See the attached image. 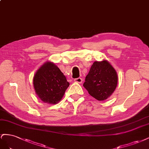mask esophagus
Instances as JSON below:
<instances>
[{"label":"esophagus","mask_w":149,"mask_h":149,"mask_svg":"<svg viewBox=\"0 0 149 149\" xmlns=\"http://www.w3.org/2000/svg\"><path fill=\"white\" fill-rule=\"evenodd\" d=\"M82 81H83V79H82V78H80V77L77 78V79H74V82H77V83L81 84V83L82 82Z\"/></svg>","instance_id":"obj_1"}]
</instances>
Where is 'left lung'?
<instances>
[{"instance_id": "left-lung-1", "label": "left lung", "mask_w": 149, "mask_h": 149, "mask_svg": "<svg viewBox=\"0 0 149 149\" xmlns=\"http://www.w3.org/2000/svg\"><path fill=\"white\" fill-rule=\"evenodd\" d=\"M116 70L107 60L95 61L92 65L83 86L97 100L108 99L117 86Z\"/></svg>"}]
</instances>
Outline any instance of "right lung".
<instances>
[{
	"label": "right lung",
	"instance_id": "obj_1",
	"mask_svg": "<svg viewBox=\"0 0 149 149\" xmlns=\"http://www.w3.org/2000/svg\"><path fill=\"white\" fill-rule=\"evenodd\" d=\"M35 92L44 103L56 104L69 86L65 76L54 62L47 61L37 70L33 78Z\"/></svg>",
	"mask_w": 149,
	"mask_h": 149
}]
</instances>
